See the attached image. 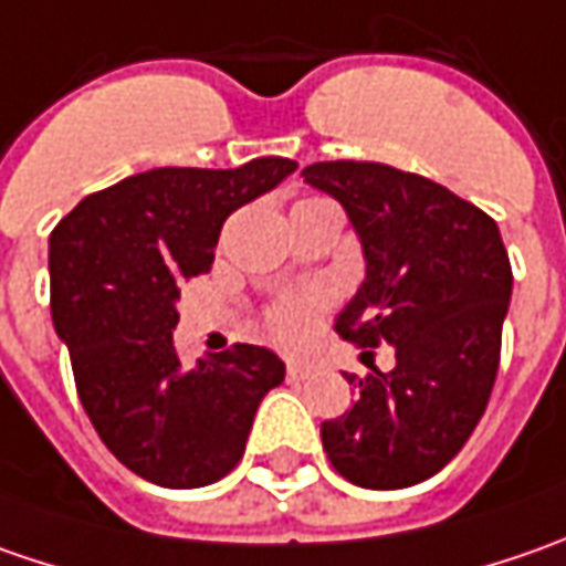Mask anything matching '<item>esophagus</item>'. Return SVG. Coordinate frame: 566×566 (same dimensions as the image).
Returning <instances> with one entry per match:
<instances>
[{
    "instance_id": "esophagus-1",
    "label": "esophagus",
    "mask_w": 566,
    "mask_h": 566,
    "mask_svg": "<svg viewBox=\"0 0 566 566\" xmlns=\"http://www.w3.org/2000/svg\"><path fill=\"white\" fill-rule=\"evenodd\" d=\"M312 375V368H305V365H295V361H290V368H286V378L290 380H305Z\"/></svg>"
}]
</instances>
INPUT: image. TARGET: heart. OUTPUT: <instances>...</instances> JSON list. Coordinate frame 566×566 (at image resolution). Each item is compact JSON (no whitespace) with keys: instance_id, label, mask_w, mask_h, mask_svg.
Returning a JSON list of instances; mask_svg holds the SVG:
<instances>
[{"instance_id":"b5f03b06","label":"heart","mask_w":566,"mask_h":566,"mask_svg":"<svg viewBox=\"0 0 566 566\" xmlns=\"http://www.w3.org/2000/svg\"><path fill=\"white\" fill-rule=\"evenodd\" d=\"M315 298L293 295V298H283L280 305H273L271 315H268V331L283 346H302L315 331Z\"/></svg>"}]
</instances>
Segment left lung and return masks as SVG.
<instances>
[{
	"label": "left lung",
	"mask_w": 566,
	"mask_h": 566,
	"mask_svg": "<svg viewBox=\"0 0 566 566\" xmlns=\"http://www.w3.org/2000/svg\"><path fill=\"white\" fill-rule=\"evenodd\" d=\"M302 176L343 205L361 242L365 280L337 334L390 343L397 359L359 378L353 409L321 424L324 450L361 489L419 485L463 450L489 406L513 290L501 229L450 188L394 166L331 160Z\"/></svg>",
	"instance_id": "1"
}]
</instances>
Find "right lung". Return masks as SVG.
Instances as JSON below:
<instances>
[{"label": "right lung", "mask_w": 566, "mask_h": 566, "mask_svg": "<svg viewBox=\"0 0 566 566\" xmlns=\"http://www.w3.org/2000/svg\"><path fill=\"white\" fill-rule=\"evenodd\" d=\"M298 164L164 166L87 195L50 235V308L77 397L122 467L164 489H201L245 453L254 412L286 365L235 343L182 368L172 346L179 286L210 271L232 210Z\"/></svg>", "instance_id": "add662e5"}]
</instances>
